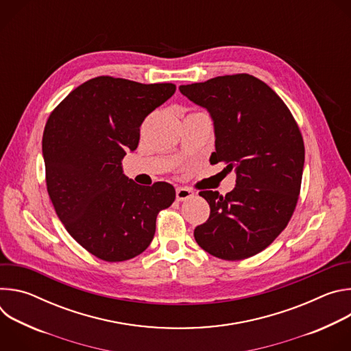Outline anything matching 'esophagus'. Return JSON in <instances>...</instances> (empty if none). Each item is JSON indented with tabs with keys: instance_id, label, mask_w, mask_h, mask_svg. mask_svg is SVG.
Returning a JSON list of instances; mask_svg holds the SVG:
<instances>
[{
	"instance_id": "obj_1",
	"label": "esophagus",
	"mask_w": 351,
	"mask_h": 351,
	"mask_svg": "<svg viewBox=\"0 0 351 351\" xmlns=\"http://www.w3.org/2000/svg\"><path fill=\"white\" fill-rule=\"evenodd\" d=\"M193 195H194V193L187 187H178L176 189V199H178V202H184V199H189Z\"/></svg>"
}]
</instances>
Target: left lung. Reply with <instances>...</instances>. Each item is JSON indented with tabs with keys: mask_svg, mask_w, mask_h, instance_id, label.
<instances>
[{
	"mask_svg": "<svg viewBox=\"0 0 351 351\" xmlns=\"http://www.w3.org/2000/svg\"><path fill=\"white\" fill-rule=\"evenodd\" d=\"M179 90L214 119L211 164L236 172L226 195L198 193L211 213L194 229V239L221 260L253 257L282 233L295 210L304 167L302 132L283 99L252 75L218 76Z\"/></svg>",
	"mask_w": 351,
	"mask_h": 351,
	"instance_id": "1",
	"label": "left lung"
}]
</instances>
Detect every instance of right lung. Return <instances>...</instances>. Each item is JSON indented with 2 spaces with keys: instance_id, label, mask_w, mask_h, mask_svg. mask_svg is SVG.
<instances>
[{
  "instance_id": "right-lung-1",
  "label": "right lung",
  "mask_w": 351,
  "mask_h": 351,
  "mask_svg": "<svg viewBox=\"0 0 351 351\" xmlns=\"http://www.w3.org/2000/svg\"><path fill=\"white\" fill-rule=\"evenodd\" d=\"M173 83L143 84L98 76L72 90L43 133L49 199L68 233L97 258L130 260L152 243L160 211L175 202L167 182L140 186L122 172L144 118L175 93Z\"/></svg>"
}]
</instances>
